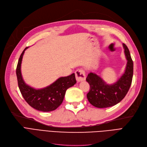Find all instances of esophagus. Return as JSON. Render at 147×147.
<instances>
[{"instance_id":"esophagus-1","label":"esophagus","mask_w":147,"mask_h":147,"mask_svg":"<svg viewBox=\"0 0 147 147\" xmlns=\"http://www.w3.org/2000/svg\"><path fill=\"white\" fill-rule=\"evenodd\" d=\"M75 77L78 82H82L86 79L85 72L83 69H78L75 72Z\"/></svg>"}]
</instances>
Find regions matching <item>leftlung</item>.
<instances>
[{
    "label": "left lung",
    "mask_w": 147,
    "mask_h": 147,
    "mask_svg": "<svg viewBox=\"0 0 147 147\" xmlns=\"http://www.w3.org/2000/svg\"><path fill=\"white\" fill-rule=\"evenodd\" d=\"M123 46L127 62L124 74L116 82L109 84L94 73L88 75L86 80L90 84V90L86 96L90 104L96 107L107 108L117 104L129 90L133 77V61L127 46L124 43Z\"/></svg>",
    "instance_id": "left-lung-1"
}]
</instances>
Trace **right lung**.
<instances>
[{"label":"right lung","mask_w":147,"mask_h":147,"mask_svg":"<svg viewBox=\"0 0 147 147\" xmlns=\"http://www.w3.org/2000/svg\"><path fill=\"white\" fill-rule=\"evenodd\" d=\"M26 47L20 57L16 67L18 83L22 96L28 104L42 112H51L56 110L62 104L66 90L77 83L75 74L67 77H60L54 83L42 89L36 90L28 85L22 77L21 65Z\"/></svg>","instance_id":"1"}]
</instances>
